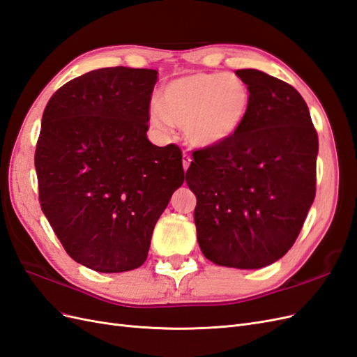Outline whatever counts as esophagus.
Instances as JSON below:
<instances>
[{"label":"esophagus","instance_id":"esophagus-1","mask_svg":"<svg viewBox=\"0 0 357 357\" xmlns=\"http://www.w3.org/2000/svg\"><path fill=\"white\" fill-rule=\"evenodd\" d=\"M190 160H192V158L185 152L183 153V168H185V171L189 168V165H190Z\"/></svg>","mask_w":357,"mask_h":357}]
</instances>
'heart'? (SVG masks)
Wrapping results in <instances>:
<instances>
[{
  "label": "heart",
  "mask_w": 357,
  "mask_h": 357,
  "mask_svg": "<svg viewBox=\"0 0 357 357\" xmlns=\"http://www.w3.org/2000/svg\"><path fill=\"white\" fill-rule=\"evenodd\" d=\"M248 109L250 89L238 75L193 73L162 86L150 123L159 131L180 125L192 144L208 147L238 131Z\"/></svg>",
  "instance_id": "obj_1"
}]
</instances>
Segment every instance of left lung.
<instances>
[{"instance_id": "1", "label": "left lung", "mask_w": 357, "mask_h": 357, "mask_svg": "<svg viewBox=\"0 0 357 357\" xmlns=\"http://www.w3.org/2000/svg\"><path fill=\"white\" fill-rule=\"evenodd\" d=\"M250 109L231 138L193 152L186 183L197 195L204 256L215 265L256 269L294 245L316 197L319 138L307 102L289 83L236 70Z\"/></svg>"}]
</instances>
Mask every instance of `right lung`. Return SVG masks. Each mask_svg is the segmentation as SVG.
I'll use <instances>...</instances> for the list:
<instances>
[{"mask_svg": "<svg viewBox=\"0 0 357 357\" xmlns=\"http://www.w3.org/2000/svg\"><path fill=\"white\" fill-rule=\"evenodd\" d=\"M156 80V70H93L61 86L43 113L34 159L41 210L66 252L93 271L142 266L185 181L181 150L147 139Z\"/></svg>", "mask_w": 357, "mask_h": 357, "instance_id": "right-lung-1", "label": "right lung"}]
</instances>
